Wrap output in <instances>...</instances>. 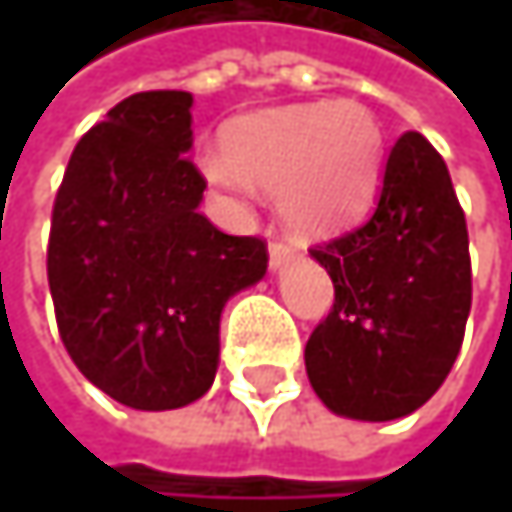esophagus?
<instances>
[{"label":"esophagus","mask_w":512,"mask_h":512,"mask_svg":"<svg viewBox=\"0 0 512 512\" xmlns=\"http://www.w3.org/2000/svg\"><path fill=\"white\" fill-rule=\"evenodd\" d=\"M293 257H296V249H293L290 243H284V240H272V243H269V266H272V269L284 266V263L293 260Z\"/></svg>","instance_id":"esophagus-1"}]
</instances>
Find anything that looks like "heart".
Wrapping results in <instances>:
<instances>
[{
    "label": "heart",
    "instance_id": "obj_1",
    "mask_svg": "<svg viewBox=\"0 0 512 512\" xmlns=\"http://www.w3.org/2000/svg\"><path fill=\"white\" fill-rule=\"evenodd\" d=\"M382 159V130L364 106L299 103L234 121L225 148H204L198 168L231 198L278 192L284 219L320 234L370 204Z\"/></svg>",
    "mask_w": 512,
    "mask_h": 512
}]
</instances>
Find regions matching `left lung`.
I'll return each instance as SVG.
<instances>
[{"label": "left lung", "mask_w": 512, "mask_h": 512, "mask_svg": "<svg viewBox=\"0 0 512 512\" xmlns=\"http://www.w3.org/2000/svg\"><path fill=\"white\" fill-rule=\"evenodd\" d=\"M311 255L335 284L305 344L317 397L358 421L424 406L457 361L471 311L468 228L442 154L421 133H403L373 213Z\"/></svg>", "instance_id": "left-lung-1"}]
</instances>
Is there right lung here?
<instances>
[{
    "label": "right lung",
    "mask_w": 512,
    "mask_h": 512,
    "mask_svg": "<svg viewBox=\"0 0 512 512\" xmlns=\"http://www.w3.org/2000/svg\"><path fill=\"white\" fill-rule=\"evenodd\" d=\"M192 94L139 91L73 148L52 204L47 278L79 373L130 409H180L213 385L225 302L263 278L266 240L201 210Z\"/></svg>",
    "instance_id": "add662e5"
}]
</instances>
